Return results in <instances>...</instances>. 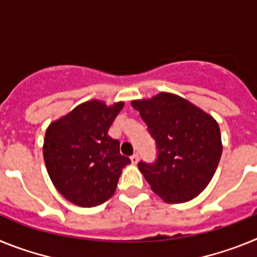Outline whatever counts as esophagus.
<instances>
[{
  "mask_svg": "<svg viewBox=\"0 0 257 257\" xmlns=\"http://www.w3.org/2000/svg\"><path fill=\"white\" fill-rule=\"evenodd\" d=\"M131 162H133L134 165H136V163L139 162V154L134 153L133 156H131Z\"/></svg>",
  "mask_w": 257,
  "mask_h": 257,
  "instance_id": "obj_1",
  "label": "esophagus"
}]
</instances>
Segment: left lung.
Masks as SVG:
<instances>
[{"label":"left lung","instance_id":"8db88e82","mask_svg":"<svg viewBox=\"0 0 257 257\" xmlns=\"http://www.w3.org/2000/svg\"><path fill=\"white\" fill-rule=\"evenodd\" d=\"M131 105L139 110L156 140L157 160L138 163L152 190L167 203L198 196L212 179L221 157L217 122L198 106L167 92Z\"/></svg>","mask_w":257,"mask_h":257}]
</instances>
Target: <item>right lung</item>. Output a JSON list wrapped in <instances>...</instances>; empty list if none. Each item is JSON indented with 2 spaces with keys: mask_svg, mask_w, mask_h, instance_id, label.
I'll return each mask as SVG.
<instances>
[{
  "mask_svg": "<svg viewBox=\"0 0 257 257\" xmlns=\"http://www.w3.org/2000/svg\"><path fill=\"white\" fill-rule=\"evenodd\" d=\"M123 103L86 101L46 130L44 158L61 196L81 207H95L114 194L122 169L131 163L119 142L108 135Z\"/></svg>",
  "mask_w": 257,
  "mask_h": 257,
  "instance_id": "obj_1",
  "label": "right lung"
}]
</instances>
